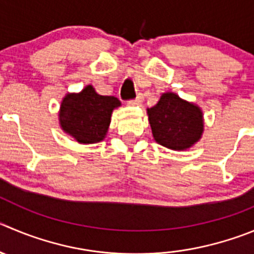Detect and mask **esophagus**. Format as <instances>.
I'll use <instances>...</instances> for the list:
<instances>
[{"label": "esophagus", "instance_id": "1", "mask_svg": "<svg viewBox=\"0 0 254 254\" xmlns=\"http://www.w3.org/2000/svg\"><path fill=\"white\" fill-rule=\"evenodd\" d=\"M143 100H144L143 94H138V96L135 98V100L129 101V104H130V105H139V104L143 103Z\"/></svg>", "mask_w": 254, "mask_h": 254}]
</instances>
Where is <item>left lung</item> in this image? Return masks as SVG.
Masks as SVG:
<instances>
[{
  "mask_svg": "<svg viewBox=\"0 0 254 254\" xmlns=\"http://www.w3.org/2000/svg\"><path fill=\"white\" fill-rule=\"evenodd\" d=\"M154 140L172 150L191 148L202 139L204 118L196 104L179 98L175 92H164L153 108L146 110Z\"/></svg>",
  "mask_w": 254,
  "mask_h": 254,
  "instance_id": "obj_1",
  "label": "left lung"
}]
</instances>
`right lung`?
Wrapping results in <instances>:
<instances>
[{
    "label": "right lung",
    "mask_w": 254,
    "mask_h": 254,
    "mask_svg": "<svg viewBox=\"0 0 254 254\" xmlns=\"http://www.w3.org/2000/svg\"><path fill=\"white\" fill-rule=\"evenodd\" d=\"M122 106L115 96H104L87 85L80 92H67L59 111V124L64 132L80 144L104 140L114 109Z\"/></svg>",
    "instance_id": "1"
}]
</instances>
